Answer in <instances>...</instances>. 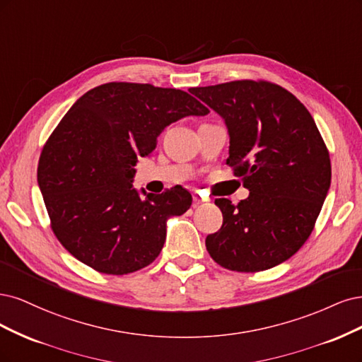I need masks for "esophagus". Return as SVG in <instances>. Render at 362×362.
<instances>
[{
	"instance_id": "1",
	"label": "esophagus",
	"mask_w": 362,
	"mask_h": 362,
	"mask_svg": "<svg viewBox=\"0 0 362 362\" xmlns=\"http://www.w3.org/2000/svg\"><path fill=\"white\" fill-rule=\"evenodd\" d=\"M192 198H194L195 203H203V202H206V198L202 197L198 192H194V194H192Z\"/></svg>"
}]
</instances>
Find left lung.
I'll return each instance as SVG.
<instances>
[{"label":"left lung","mask_w":362,"mask_h":362,"mask_svg":"<svg viewBox=\"0 0 362 362\" xmlns=\"http://www.w3.org/2000/svg\"><path fill=\"white\" fill-rule=\"evenodd\" d=\"M189 91L223 117L227 165L250 191L238 206L215 200L223 227L206 248L230 271L271 269L311 235L331 186L328 148L308 110L276 84L243 79Z\"/></svg>","instance_id":"obj_1"}]
</instances>
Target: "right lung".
Masks as SVG:
<instances>
[{
    "label": "right lung",
    "instance_id": "right-lung-1",
    "mask_svg": "<svg viewBox=\"0 0 362 362\" xmlns=\"http://www.w3.org/2000/svg\"><path fill=\"white\" fill-rule=\"evenodd\" d=\"M207 112L186 91L134 83L99 86L72 105L42 150L37 183L54 235L75 259L124 275L158 257L168 218L192 197L174 186L141 198L134 167L168 124Z\"/></svg>",
    "mask_w": 362,
    "mask_h": 362
}]
</instances>
